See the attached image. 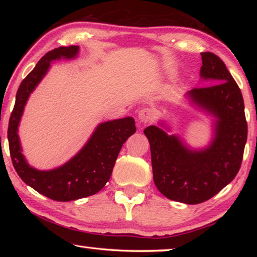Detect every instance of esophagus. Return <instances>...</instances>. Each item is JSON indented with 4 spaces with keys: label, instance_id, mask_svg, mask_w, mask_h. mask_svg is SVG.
Masks as SVG:
<instances>
[{
    "label": "esophagus",
    "instance_id": "34e87169",
    "mask_svg": "<svg viewBox=\"0 0 257 257\" xmlns=\"http://www.w3.org/2000/svg\"><path fill=\"white\" fill-rule=\"evenodd\" d=\"M153 115H154L153 110L150 107H144L138 112V119L141 120V122L143 123L150 122V121L153 119Z\"/></svg>",
    "mask_w": 257,
    "mask_h": 257
}]
</instances>
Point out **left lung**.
<instances>
[{"label": "left lung", "mask_w": 257, "mask_h": 257, "mask_svg": "<svg viewBox=\"0 0 257 257\" xmlns=\"http://www.w3.org/2000/svg\"><path fill=\"white\" fill-rule=\"evenodd\" d=\"M201 55V76L212 79V85L196 87L189 96L219 119L212 145L195 152L156 125L144 130L151 145L155 186L165 197L186 204L207 201L234 179L247 141L240 88L219 56L211 52Z\"/></svg>", "instance_id": "left-lung-1"}]
</instances>
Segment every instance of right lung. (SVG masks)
Masks as SVG:
<instances>
[{
    "label": "right lung",
    "instance_id": "1",
    "mask_svg": "<svg viewBox=\"0 0 257 257\" xmlns=\"http://www.w3.org/2000/svg\"><path fill=\"white\" fill-rule=\"evenodd\" d=\"M79 47L75 45L61 46L47 52L38 61L36 67L21 81L9 120V149L17 173L38 193L59 202L75 201L98 193L110 179L121 147L136 133L135 120L130 116L107 121L98 125L84 149L62 167L51 171H40L26 162L17 132L29 94L49 70L52 60L71 59L76 56Z\"/></svg>",
    "mask_w": 257,
    "mask_h": 257
}]
</instances>
